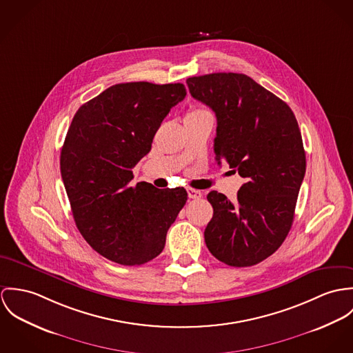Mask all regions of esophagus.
Returning <instances> with one entry per match:
<instances>
[{
    "instance_id": "1",
    "label": "esophagus",
    "mask_w": 353,
    "mask_h": 353,
    "mask_svg": "<svg viewBox=\"0 0 353 353\" xmlns=\"http://www.w3.org/2000/svg\"><path fill=\"white\" fill-rule=\"evenodd\" d=\"M187 194H188L190 199H200L201 197V192L197 191V190H194V188H187Z\"/></svg>"
}]
</instances>
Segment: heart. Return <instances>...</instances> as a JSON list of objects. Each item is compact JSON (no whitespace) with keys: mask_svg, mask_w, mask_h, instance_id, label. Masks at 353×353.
Instances as JSON below:
<instances>
[{"mask_svg":"<svg viewBox=\"0 0 353 353\" xmlns=\"http://www.w3.org/2000/svg\"><path fill=\"white\" fill-rule=\"evenodd\" d=\"M203 114H210V112H207L205 110H192V111H190V112H188V115H187V117H192V115H203Z\"/></svg>","mask_w":353,"mask_h":353,"instance_id":"obj_1","label":"heart"}]
</instances>
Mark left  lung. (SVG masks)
Returning a JSON list of instances; mask_svg holds the SVG:
<instances>
[{
	"label": "left lung",
	"mask_w": 353,
	"mask_h": 353,
	"mask_svg": "<svg viewBox=\"0 0 353 353\" xmlns=\"http://www.w3.org/2000/svg\"><path fill=\"white\" fill-rule=\"evenodd\" d=\"M192 97L216 117L215 159L245 184L232 203L211 191L204 230L211 254L230 267H250L274 253L288 234L306 172L302 135L291 108L254 79L212 73L187 79Z\"/></svg>",
	"instance_id": "left-lung-1"
}]
</instances>
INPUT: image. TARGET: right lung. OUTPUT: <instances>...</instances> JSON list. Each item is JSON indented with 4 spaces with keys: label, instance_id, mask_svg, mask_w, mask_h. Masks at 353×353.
<instances>
[{
    "label": "right lung",
    "instance_id": "1",
    "mask_svg": "<svg viewBox=\"0 0 353 353\" xmlns=\"http://www.w3.org/2000/svg\"><path fill=\"white\" fill-rule=\"evenodd\" d=\"M183 83H117L79 107L61 150V174L85 241L105 259L141 265L162 252L187 201L181 187H131L162 120L184 100Z\"/></svg>",
    "mask_w": 353,
    "mask_h": 353
}]
</instances>
